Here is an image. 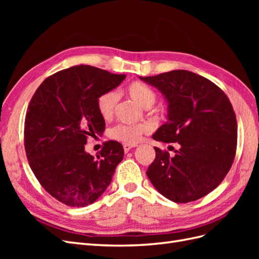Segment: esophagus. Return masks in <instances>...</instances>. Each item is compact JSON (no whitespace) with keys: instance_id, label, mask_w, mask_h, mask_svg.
I'll use <instances>...</instances> for the list:
<instances>
[{"instance_id":"34e87169","label":"esophagus","mask_w":259,"mask_h":259,"mask_svg":"<svg viewBox=\"0 0 259 259\" xmlns=\"http://www.w3.org/2000/svg\"><path fill=\"white\" fill-rule=\"evenodd\" d=\"M134 147H136L135 145H126V144H124L123 145V148H124V152L125 153H127L132 148H134Z\"/></svg>"}]
</instances>
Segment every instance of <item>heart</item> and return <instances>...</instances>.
<instances>
[{
	"mask_svg": "<svg viewBox=\"0 0 259 259\" xmlns=\"http://www.w3.org/2000/svg\"><path fill=\"white\" fill-rule=\"evenodd\" d=\"M126 93L136 104L144 109H148L153 106L156 100L154 91L142 82L131 83L126 88ZM117 100H119V94L115 91H106L98 96L96 101L97 110L104 120L111 119ZM149 132H150V126L147 123L132 125L117 124L109 132V136L123 144L135 145L139 143L143 136L148 134Z\"/></svg>",
	"mask_w": 259,
	"mask_h": 259,
	"instance_id": "1",
	"label": "heart"
}]
</instances>
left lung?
<instances>
[{"mask_svg":"<svg viewBox=\"0 0 259 259\" xmlns=\"http://www.w3.org/2000/svg\"><path fill=\"white\" fill-rule=\"evenodd\" d=\"M140 79L158 89L168 104L167 122L152 138L180 146L174 156L154 147L148 178L173 202L203 198L223 182L236 156L238 124L229 98L206 77L187 70Z\"/></svg>","mask_w":259,"mask_h":259,"instance_id":"left-lung-1","label":"left lung"}]
</instances>
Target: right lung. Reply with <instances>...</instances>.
<instances>
[{"label":"right lung","instance_id":"obj_1","mask_svg":"<svg viewBox=\"0 0 259 259\" xmlns=\"http://www.w3.org/2000/svg\"><path fill=\"white\" fill-rule=\"evenodd\" d=\"M126 77L92 66H74L45 79L30 100L25 149L38 183L68 206L95 202L110 185L124 156L123 146L104 143L97 159L85 152L89 137L105 131L96 101Z\"/></svg>","mask_w":259,"mask_h":259}]
</instances>
